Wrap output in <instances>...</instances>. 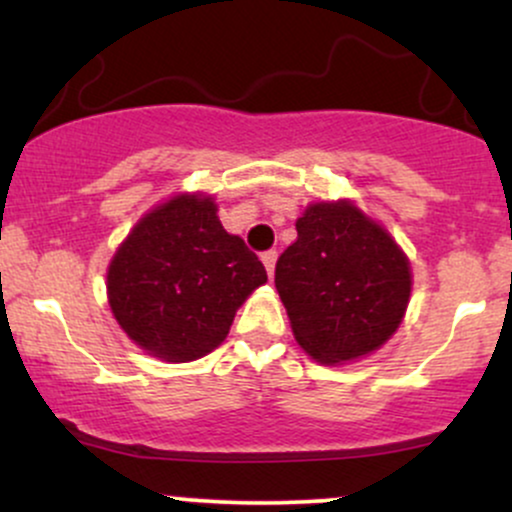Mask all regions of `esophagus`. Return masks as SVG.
<instances>
[{
	"label": "esophagus",
	"instance_id": "esophagus-1",
	"mask_svg": "<svg viewBox=\"0 0 512 512\" xmlns=\"http://www.w3.org/2000/svg\"><path fill=\"white\" fill-rule=\"evenodd\" d=\"M262 264H264V269H267V274H269V276H274L276 252H274V250H267V252H262Z\"/></svg>",
	"mask_w": 512,
	"mask_h": 512
}]
</instances>
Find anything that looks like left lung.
<instances>
[{"instance_id": "8db88e82", "label": "left lung", "mask_w": 512, "mask_h": 512, "mask_svg": "<svg viewBox=\"0 0 512 512\" xmlns=\"http://www.w3.org/2000/svg\"><path fill=\"white\" fill-rule=\"evenodd\" d=\"M296 231L274 272L296 342L320 363L354 361L380 349L407 310V255L346 199L310 204Z\"/></svg>"}]
</instances>
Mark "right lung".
Segmentation results:
<instances>
[{"instance_id":"obj_1","label":"right lung","mask_w":512,"mask_h":512,"mask_svg":"<svg viewBox=\"0 0 512 512\" xmlns=\"http://www.w3.org/2000/svg\"><path fill=\"white\" fill-rule=\"evenodd\" d=\"M264 281L262 262L226 233L214 199L178 195L149 211L117 248L108 301L146 354L185 363L226 339L236 310Z\"/></svg>"}]
</instances>
